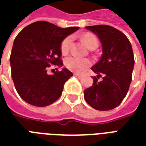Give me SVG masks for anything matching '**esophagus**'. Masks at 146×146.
<instances>
[{
	"label": "esophagus",
	"mask_w": 146,
	"mask_h": 146,
	"mask_svg": "<svg viewBox=\"0 0 146 146\" xmlns=\"http://www.w3.org/2000/svg\"><path fill=\"white\" fill-rule=\"evenodd\" d=\"M74 76H75L76 78H81L83 77V75H82V74H78V73H74Z\"/></svg>",
	"instance_id": "obj_1"
}]
</instances>
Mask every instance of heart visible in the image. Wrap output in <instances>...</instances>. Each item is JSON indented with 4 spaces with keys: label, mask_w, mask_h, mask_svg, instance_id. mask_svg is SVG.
<instances>
[{
    "label": "heart",
    "mask_w": 146,
    "mask_h": 146,
    "mask_svg": "<svg viewBox=\"0 0 146 146\" xmlns=\"http://www.w3.org/2000/svg\"><path fill=\"white\" fill-rule=\"evenodd\" d=\"M82 40L88 48H96L98 46V39L92 33H86L82 35ZM72 42V38L67 37L63 40L61 44V51L62 53H67L69 51ZM92 61L88 58H81L76 56H70L64 60V65L67 68L72 72L82 73L92 65Z\"/></svg>",
    "instance_id": "1"
}]
</instances>
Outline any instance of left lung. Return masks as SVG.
I'll return each mask as SVG.
<instances>
[{"instance_id":"1","label":"left lung","mask_w":146,"mask_h":146,"mask_svg":"<svg viewBox=\"0 0 146 146\" xmlns=\"http://www.w3.org/2000/svg\"><path fill=\"white\" fill-rule=\"evenodd\" d=\"M85 27L98 35L103 53L100 61L92 68L98 76L93 77V85L84 91V98L96 110H111L126 96L131 82L135 63L131 44L123 33L109 25ZM99 77H103L100 82Z\"/></svg>"}]
</instances>
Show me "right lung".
<instances>
[{"label": "right lung", "instance_id": "add662e5", "mask_svg": "<svg viewBox=\"0 0 146 146\" xmlns=\"http://www.w3.org/2000/svg\"><path fill=\"white\" fill-rule=\"evenodd\" d=\"M78 28H61L40 21L27 25L17 35L10 62L15 88L23 100L31 106L44 107L61 97L64 83L73 76L72 72L67 68H55L53 74L47 72L51 67L63 64L61 42Z\"/></svg>", "mask_w": 146, "mask_h": 146}]
</instances>
